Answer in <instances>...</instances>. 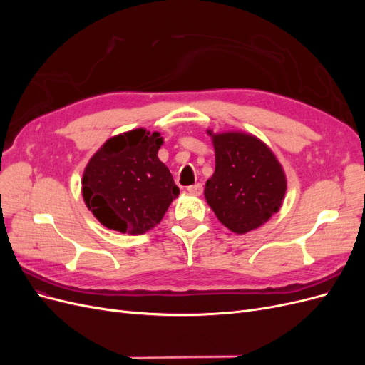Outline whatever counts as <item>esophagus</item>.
Masks as SVG:
<instances>
[{
	"mask_svg": "<svg viewBox=\"0 0 365 365\" xmlns=\"http://www.w3.org/2000/svg\"><path fill=\"white\" fill-rule=\"evenodd\" d=\"M187 190H189V193H192L195 196H200L204 192V187H202L201 182H196V184H193L190 187H187Z\"/></svg>",
	"mask_w": 365,
	"mask_h": 365,
	"instance_id": "1",
	"label": "esophagus"
}]
</instances>
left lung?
Wrapping results in <instances>:
<instances>
[{
	"label": "left lung",
	"instance_id": "8db88e82",
	"mask_svg": "<svg viewBox=\"0 0 365 365\" xmlns=\"http://www.w3.org/2000/svg\"><path fill=\"white\" fill-rule=\"evenodd\" d=\"M216 169L205 200L220 224L237 235L259 228L279 212L286 192L280 163L263 141L244 132L213 134Z\"/></svg>",
	"mask_w": 365,
	"mask_h": 365
}]
</instances>
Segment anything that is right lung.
<instances>
[{"label":"right lung","mask_w":365,"mask_h":365,"mask_svg":"<svg viewBox=\"0 0 365 365\" xmlns=\"http://www.w3.org/2000/svg\"><path fill=\"white\" fill-rule=\"evenodd\" d=\"M158 132L134 129L109 138L86 164L82 195L98 222L109 230L143 235L160 224L180 195L160 161Z\"/></svg>","instance_id":"right-lung-1"}]
</instances>
